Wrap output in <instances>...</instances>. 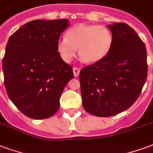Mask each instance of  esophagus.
Instances as JSON below:
<instances>
[{
    "mask_svg": "<svg viewBox=\"0 0 153 153\" xmlns=\"http://www.w3.org/2000/svg\"><path fill=\"white\" fill-rule=\"evenodd\" d=\"M80 71H81V69H80L79 68H76V67L73 68V73H74V76H75L76 77L79 76Z\"/></svg>",
    "mask_w": 153,
    "mask_h": 153,
    "instance_id": "34e87169",
    "label": "esophagus"
}]
</instances>
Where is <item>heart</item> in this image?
Returning <instances> with one entry per match:
<instances>
[{
  "label": "heart",
  "mask_w": 153,
  "mask_h": 153,
  "mask_svg": "<svg viewBox=\"0 0 153 153\" xmlns=\"http://www.w3.org/2000/svg\"><path fill=\"white\" fill-rule=\"evenodd\" d=\"M113 45L111 31L104 26L80 24L69 29L66 38L57 42V51L64 61L70 62L78 53L86 63L94 64L110 53Z\"/></svg>",
  "instance_id": "obj_1"
}]
</instances>
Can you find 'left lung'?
<instances>
[{"label": "left lung", "instance_id": "8db88e82", "mask_svg": "<svg viewBox=\"0 0 153 153\" xmlns=\"http://www.w3.org/2000/svg\"><path fill=\"white\" fill-rule=\"evenodd\" d=\"M113 45L105 58L80 72L82 105L98 117L116 115L140 96L148 75L144 42L127 24L109 25Z\"/></svg>", "mask_w": 153, "mask_h": 153}]
</instances>
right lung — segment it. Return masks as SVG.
Here are the masks:
<instances>
[{
    "label": "right lung",
    "instance_id": "obj_1",
    "mask_svg": "<svg viewBox=\"0 0 153 153\" xmlns=\"http://www.w3.org/2000/svg\"><path fill=\"white\" fill-rule=\"evenodd\" d=\"M67 19L29 22L8 40L2 60L7 94L25 115L50 118L59 110L64 87L73 78L72 68L57 51Z\"/></svg>",
    "mask_w": 153,
    "mask_h": 153
}]
</instances>
